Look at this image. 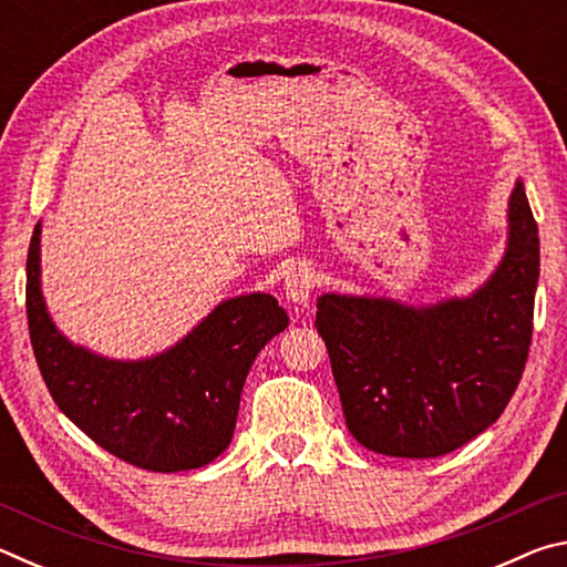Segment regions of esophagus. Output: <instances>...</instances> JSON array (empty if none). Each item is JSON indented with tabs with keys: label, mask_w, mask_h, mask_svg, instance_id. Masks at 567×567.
<instances>
[{
	"label": "esophagus",
	"mask_w": 567,
	"mask_h": 567,
	"mask_svg": "<svg viewBox=\"0 0 567 567\" xmlns=\"http://www.w3.org/2000/svg\"><path fill=\"white\" fill-rule=\"evenodd\" d=\"M315 290V272L310 267H292L290 272L285 277V295H287V302H292L295 310H300V307H307L310 302V295Z\"/></svg>",
	"instance_id": "esophagus-1"
}]
</instances>
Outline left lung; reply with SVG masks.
<instances>
[{
	"mask_svg": "<svg viewBox=\"0 0 567 567\" xmlns=\"http://www.w3.org/2000/svg\"><path fill=\"white\" fill-rule=\"evenodd\" d=\"M537 275L540 239L517 179L505 255L473 295L422 307L322 295L315 324L352 437L372 453L422 460L491 427L523 378Z\"/></svg>",
	"mask_w": 567,
	"mask_h": 567,
	"instance_id": "obj_1",
	"label": "left lung"
}]
</instances>
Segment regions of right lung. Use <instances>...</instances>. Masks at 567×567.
Masks as SVG:
<instances>
[{
  "label": "right lung",
  "instance_id": "1",
  "mask_svg": "<svg viewBox=\"0 0 567 567\" xmlns=\"http://www.w3.org/2000/svg\"><path fill=\"white\" fill-rule=\"evenodd\" d=\"M40 235L37 225L27 255V320L56 408L107 453L152 473L195 470L223 455L257 352L290 322L275 297H233L175 348L110 360L72 344L52 322L40 287Z\"/></svg>",
  "mask_w": 567,
  "mask_h": 567
}]
</instances>
